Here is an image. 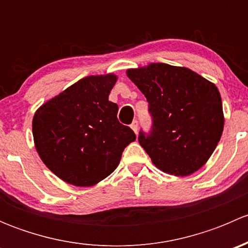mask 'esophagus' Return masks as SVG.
Returning a JSON list of instances; mask_svg holds the SVG:
<instances>
[{
	"label": "esophagus",
	"mask_w": 248,
	"mask_h": 248,
	"mask_svg": "<svg viewBox=\"0 0 248 248\" xmlns=\"http://www.w3.org/2000/svg\"><path fill=\"white\" fill-rule=\"evenodd\" d=\"M131 128L133 129V131H134V133H137V132H138V128H139V126H138V121H137V120H134V121L132 122V124H131Z\"/></svg>",
	"instance_id": "obj_1"
}]
</instances>
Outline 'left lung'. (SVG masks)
<instances>
[{
  "instance_id": "left-lung-1",
  "label": "left lung",
  "mask_w": 248,
  "mask_h": 248,
  "mask_svg": "<svg viewBox=\"0 0 248 248\" xmlns=\"http://www.w3.org/2000/svg\"><path fill=\"white\" fill-rule=\"evenodd\" d=\"M127 76L146 97L152 126L139 144L162 171L187 176L201 169L223 132V109L212 82L184 67L151 63Z\"/></svg>"
}]
</instances>
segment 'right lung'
<instances>
[{
    "label": "right lung",
    "mask_w": 248,
    "mask_h": 248,
    "mask_svg": "<svg viewBox=\"0 0 248 248\" xmlns=\"http://www.w3.org/2000/svg\"><path fill=\"white\" fill-rule=\"evenodd\" d=\"M114 74L86 77L36 111L32 132L42 161L68 184L87 187L109 176L124 147L136 140L117 120L109 93Z\"/></svg>",
    "instance_id": "right-lung-1"
}]
</instances>
